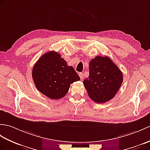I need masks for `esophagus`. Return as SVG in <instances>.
I'll use <instances>...</instances> for the list:
<instances>
[{
    "instance_id": "1",
    "label": "esophagus",
    "mask_w": 150,
    "mask_h": 150,
    "mask_svg": "<svg viewBox=\"0 0 150 150\" xmlns=\"http://www.w3.org/2000/svg\"><path fill=\"white\" fill-rule=\"evenodd\" d=\"M79 75L80 77H81V79H82L83 78V73H79Z\"/></svg>"
}]
</instances>
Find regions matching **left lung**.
I'll use <instances>...</instances> for the list:
<instances>
[{"mask_svg": "<svg viewBox=\"0 0 150 150\" xmlns=\"http://www.w3.org/2000/svg\"><path fill=\"white\" fill-rule=\"evenodd\" d=\"M89 77L83 83L90 98L98 103L114 98L123 82V74L107 56H96L89 64Z\"/></svg>", "mask_w": 150, "mask_h": 150, "instance_id": "left-lung-1", "label": "left lung"}]
</instances>
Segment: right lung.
<instances>
[{
	"label": "right lung",
	"instance_id": "obj_1",
	"mask_svg": "<svg viewBox=\"0 0 150 150\" xmlns=\"http://www.w3.org/2000/svg\"><path fill=\"white\" fill-rule=\"evenodd\" d=\"M33 79L37 89L52 100L63 98L70 84L80 81L74 68L55 51L43 54L34 66Z\"/></svg>",
	"mask_w": 150,
	"mask_h": 150
}]
</instances>
